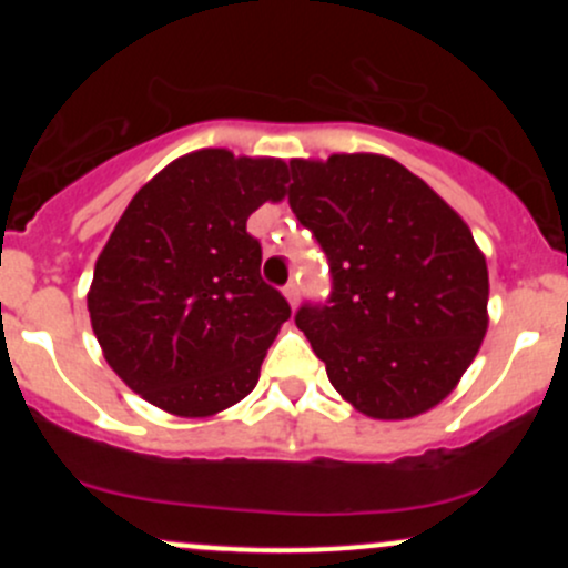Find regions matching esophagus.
Returning a JSON list of instances; mask_svg holds the SVG:
<instances>
[{"mask_svg": "<svg viewBox=\"0 0 568 568\" xmlns=\"http://www.w3.org/2000/svg\"><path fill=\"white\" fill-rule=\"evenodd\" d=\"M283 294H285V300H288L291 307L300 305V283H294V280H291V283L283 288Z\"/></svg>", "mask_w": 568, "mask_h": 568, "instance_id": "34e87169", "label": "esophagus"}]
</instances>
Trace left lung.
Segmentation results:
<instances>
[{"label":"left lung","instance_id":"obj_1","mask_svg":"<svg viewBox=\"0 0 568 568\" xmlns=\"http://www.w3.org/2000/svg\"><path fill=\"white\" fill-rule=\"evenodd\" d=\"M288 203L329 257L326 305L296 326L343 400L406 420L448 398L489 326V272L467 222L379 153L291 159Z\"/></svg>","mask_w":568,"mask_h":568}]
</instances>
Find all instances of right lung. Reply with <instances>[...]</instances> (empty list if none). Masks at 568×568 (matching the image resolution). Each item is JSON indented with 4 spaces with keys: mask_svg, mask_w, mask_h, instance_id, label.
Instances as JSON below:
<instances>
[{
    "mask_svg": "<svg viewBox=\"0 0 568 568\" xmlns=\"http://www.w3.org/2000/svg\"><path fill=\"white\" fill-rule=\"evenodd\" d=\"M285 183L283 159L203 148L153 175L118 220L88 311L109 368L148 404L211 417L257 385L291 307L263 283L247 220Z\"/></svg>",
    "mask_w": 568,
    "mask_h": 568,
    "instance_id": "add662e5",
    "label": "right lung"
}]
</instances>
